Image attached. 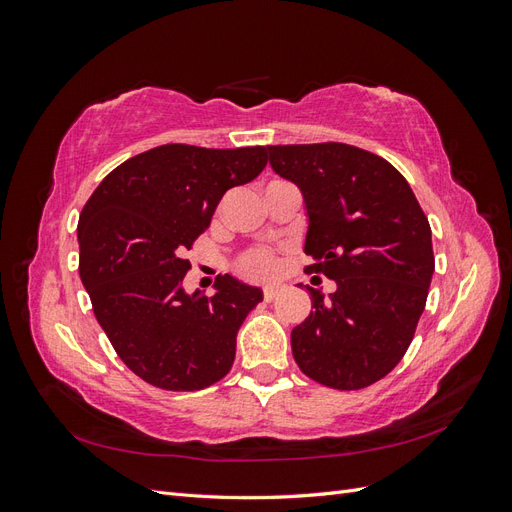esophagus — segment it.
<instances>
[{"instance_id": "obj_1", "label": "esophagus", "mask_w": 512, "mask_h": 512, "mask_svg": "<svg viewBox=\"0 0 512 512\" xmlns=\"http://www.w3.org/2000/svg\"><path fill=\"white\" fill-rule=\"evenodd\" d=\"M282 292H284V286H282V284H271V286H267L265 290H262V297H265V301L269 303V301L280 297Z\"/></svg>"}]
</instances>
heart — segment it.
Segmentation results:
<instances>
[{
	"mask_svg": "<svg viewBox=\"0 0 512 512\" xmlns=\"http://www.w3.org/2000/svg\"><path fill=\"white\" fill-rule=\"evenodd\" d=\"M237 271L254 282H267L277 273V256L265 247H254L237 258Z\"/></svg>",
	"mask_w": 512,
	"mask_h": 512,
	"instance_id": "1",
	"label": "heart"
}]
</instances>
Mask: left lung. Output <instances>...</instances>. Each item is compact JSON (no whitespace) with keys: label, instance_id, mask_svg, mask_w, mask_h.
Instances as JSON below:
<instances>
[{"label":"left lung","instance_id":"8db88e82","mask_svg":"<svg viewBox=\"0 0 512 512\" xmlns=\"http://www.w3.org/2000/svg\"><path fill=\"white\" fill-rule=\"evenodd\" d=\"M267 160L297 183L307 209L312 312L292 329V356L307 378L339 391L382 380L406 354L436 260L427 215L399 170L346 143L273 145Z\"/></svg>","mask_w":512,"mask_h":512}]
</instances>
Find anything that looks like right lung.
<instances>
[{
    "instance_id": "1",
    "label": "right lung",
    "mask_w": 512,
    "mask_h": 512,
    "mask_svg": "<svg viewBox=\"0 0 512 512\" xmlns=\"http://www.w3.org/2000/svg\"><path fill=\"white\" fill-rule=\"evenodd\" d=\"M265 147L162 145L119 164L79 218V273L119 359L164 391H200L235 361L237 333L262 290L218 275L188 294L185 258L222 196L256 179Z\"/></svg>"
}]
</instances>
